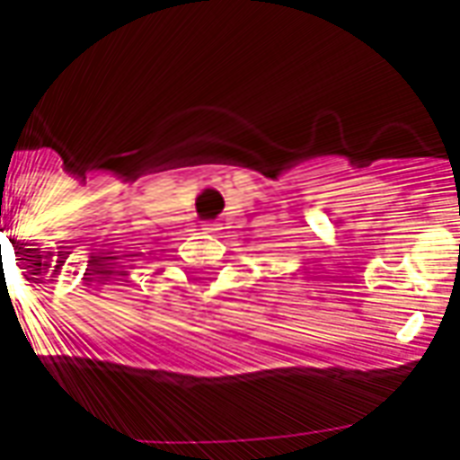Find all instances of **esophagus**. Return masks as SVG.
Returning <instances> with one entry per match:
<instances>
[{"instance_id": "1", "label": "esophagus", "mask_w": 460, "mask_h": 460, "mask_svg": "<svg viewBox=\"0 0 460 460\" xmlns=\"http://www.w3.org/2000/svg\"><path fill=\"white\" fill-rule=\"evenodd\" d=\"M202 226L207 234H217V231H219V224H217V221H204Z\"/></svg>"}]
</instances>
